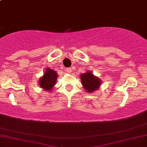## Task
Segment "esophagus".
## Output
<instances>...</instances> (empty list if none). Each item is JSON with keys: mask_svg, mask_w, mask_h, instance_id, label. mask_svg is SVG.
<instances>
[{"mask_svg": "<svg viewBox=\"0 0 147 147\" xmlns=\"http://www.w3.org/2000/svg\"><path fill=\"white\" fill-rule=\"evenodd\" d=\"M65 72H68V73H71V72H72V68H65Z\"/></svg>", "mask_w": 147, "mask_h": 147, "instance_id": "34e87169", "label": "esophagus"}]
</instances>
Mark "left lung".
Wrapping results in <instances>:
<instances>
[{"label":"left lung","mask_w":147,"mask_h":147,"mask_svg":"<svg viewBox=\"0 0 147 147\" xmlns=\"http://www.w3.org/2000/svg\"><path fill=\"white\" fill-rule=\"evenodd\" d=\"M80 78L83 88L89 94L98 90L102 82L98 77L92 73V71H87L82 74L80 75Z\"/></svg>","instance_id":"left-lung-1"}]
</instances>
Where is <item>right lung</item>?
I'll return each mask as SVG.
<instances>
[{"label":"right lung","instance_id":"right-lung-1","mask_svg":"<svg viewBox=\"0 0 147 147\" xmlns=\"http://www.w3.org/2000/svg\"><path fill=\"white\" fill-rule=\"evenodd\" d=\"M58 74L57 71L47 68L45 69L43 75L40 77L38 80V85L45 91L51 92L53 90L55 85L57 83Z\"/></svg>","mask_w":147,"mask_h":147}]
</instances>
